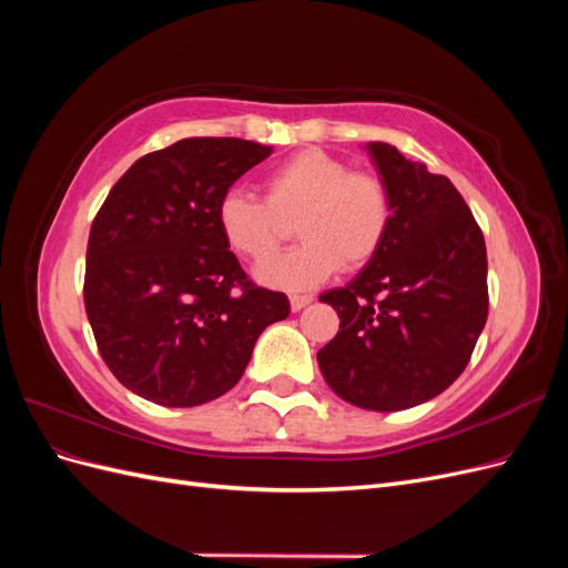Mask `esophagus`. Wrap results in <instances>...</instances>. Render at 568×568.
Segmentation results:
<instances>
[{
    "mask_svg": "<svg viewBox=\"0 0 568 568\" xmlns=\"http://www.w3.org/2000/svg\"><path fill=\"white\" fill-rule=\"evenodd\" d=\"M288 303H291V311L298 313V311H303L305 305H311L313 298H311V296H298V294H294V296H288Z\"/></svg>",
    "mask_w": 568,
    "mask_h": 568,
    "instance_id": "esophagus-1",
    "label": "esophagus"
}]
</instances>
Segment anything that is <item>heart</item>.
Here are the masks:
<instances>
[{"instance_id": "1", "label": "heart", "mask_w": 568, "mask_h": 568, "mask_svg": "<svg viewBox=\"0 0 568 568\" xmlns=\"http://www.w3.org/2000/svg\"><path fill=\"white\" fill-rule=\"evenodd\" d=\"M265 201L230 189L217 201V230L225 244L263 263L291 234L303 242L257 270V280L303 291L326 282L341 267L357 272L384 248L393 201L386 182L369 170L320 149H305L272 168L263 180Z\"/></svg>"}]
</instances>
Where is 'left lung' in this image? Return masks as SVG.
Wrapping results in <instances>:
<instances>
[{
	"instance_id": "1",
	"label": "left lung",
	"mask_w": 568,
	"mask_h": 568,
	"mask_svg": "<svg viewBox=\"0 0 568 568\" xmlns=\"http://www.w3.org/2000/svg\"><path fill=\"white\" fill-rule=\"evenodd\" d=\"M369 151L390 192V232L351 284L320 296L341 324L317 363L338 398L395 412L436 398L469 365L488 320V255L448 178L390 144Z\"/></svg>"
}]
</instances>
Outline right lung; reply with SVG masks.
<instances>
[{"label": "right lung", "instance_id": "right-lung-1", "mask_svg": "<svg viewBox=\"0 0 568 568\" xmlns=\"http://www.w3.org/2000/svg\"><path fill=\"white\" fill-rule=\"evenodd\" d=\"M270 146L189 136L134 161L92 222L84 311L115 379L165 407L227 393L257 336L286 320L282 291L257 286L217 230V201Z\"/></svg>", "mask_w": 568, "mask_h": 568}]
</instances>
